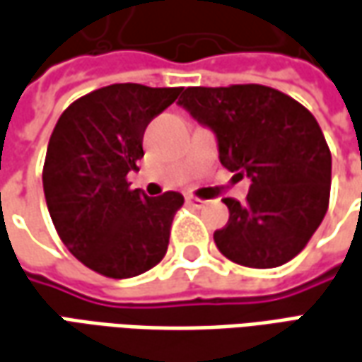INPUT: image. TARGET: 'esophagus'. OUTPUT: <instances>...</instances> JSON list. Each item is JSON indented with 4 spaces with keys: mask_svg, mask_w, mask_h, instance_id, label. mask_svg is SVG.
<instances>
[{
    "mask_svg": "<svg viewBox=\"0 0 362 362\" xmlns=\"http://www.w3.org/2000/svg\"><path fill=\"white\" fill-rule=\"evenodd\" d=\"M186 202L194 206V208H202V206H206L208 202L206 200H200V198H196V196H186Z\"/></svg>",
    "mask_w": 362,
    "mask_h": 362,
    "instance_id": "34e87169",
    "label": "esophagus"
}]
</instances>
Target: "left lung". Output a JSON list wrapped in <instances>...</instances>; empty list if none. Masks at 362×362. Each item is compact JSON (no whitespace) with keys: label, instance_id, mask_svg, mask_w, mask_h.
Here are the masks:
<instances>
[{"label":"left lung","instance_id":"8db88e82","mask_svg":"<svg viewBox=\"0 0 362 362\" xmlns=\"http://www.w3.org/2000/svg\"><path fill=\"white\" fill-rule=\"evenodd\" d=\"M178 105L216 134L223 168L252 182L245 202L223 198L230 220L214 233L218 250L257 269L293 259L329 206L331 152L315 117L264 85L188 87Z\"/></svg>","mask_w":362,"mask_h":362}]
</instances>
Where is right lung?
<instances>
[{"mask_svg":"<svg viewBox=\"0 0 362 362\" xmlns=\"http://www.w3.org/2000/svg\"><path fill=\"white\" fill-rule=\"evenodd\" d=\"M180 87L119 83L69 105L47 146L43 192L59 238L81 264L112 279L144 274L164 257L184 196L130 190L148 122Z\"/></svg>","mask_w":362,"mask_h":362,"instance_id":"add662e5","label":"right lung"}]
</instances>
